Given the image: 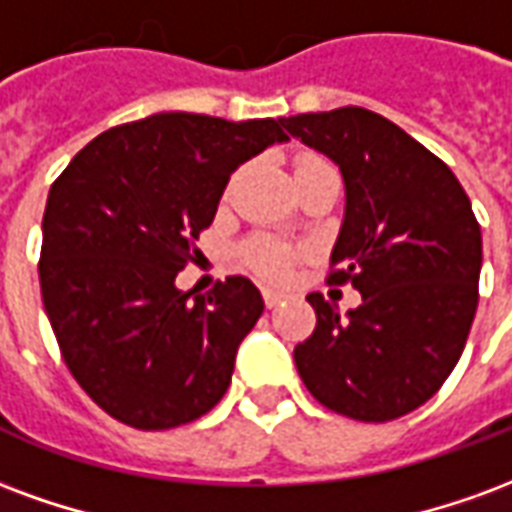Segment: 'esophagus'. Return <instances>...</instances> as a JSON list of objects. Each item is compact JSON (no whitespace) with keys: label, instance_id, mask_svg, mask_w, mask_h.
Instances as JSON below:
<instances>
[{"label":"esophagus","instance_id":"esophagus-1","mask_svg":"<svg viewBox=\"0 0 512 512\" xmlns=\"http://www.w3.org/2000/svg\"><path fill=\"white\" fill-rule=\"evenodd\" d=\"M263 301H266L268 310H274L277 304H282V301H285V293H282V290L266 288V290H263Z\"/></svg>","mask_w":512,"mask_h":512}]
</instances>
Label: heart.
Returning a JSON list of instances; mask_svg holds the SVG:
<instances>
[{"label": "heart", "mask_w": 512, "mask_h": 512, "mask_svg": "<svg viewBox=\"0 0 512 512\" xmlns=\"http://www.w3.org/2000/svg\"><path fill=\"white\" fill-rule=\"evenodd\" d=\"M310 161H318V158H307L301 164H310ZM244 260L246 266L257 271L260 277L285 279L290 274V268H293L296 252L288 244L277 241V238H252L244 249Z\"/></svg>", "instance_id": "obj_1"}]
</instances>
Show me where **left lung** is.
<instances>
[{"label":"left lung","mask_w":512,"mask_h":512,"mask_svg":"<svg viewBox=\"0 0 512 512\" xmlns=\"http://www.w3.org/2000/svg\"><path fill=\"white\" fill-rule=\"evenodd\" d=\"M345 180L329 282H351L348 315L310 293L315 332L293 359L312 397L343 417L389 422L439 392L477 312L483 238L452 169L392 120L343 106L282 117Z\"/></svg>","instance_id":"8db88e82"}]
</instances>
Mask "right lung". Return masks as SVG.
Masks as SVG:
<instances>
[{
  "mask_svg": "<svg viewBox=\"0 0 512 512\" xmlns=\"http://www.w3.org/2000/svg\"><path fill=\"white\" fill-rule=\"evenodd\" d=\"M274 142L279 120L230 123L158 112L109 128L54 180L43 213L40 293L62 359L109 417L167 430L208 414L263 315L246 277L178 290L235 169Z\"/></svg>",
  "mask_w": 512,
  "mask_h": 512,
  "instance_id": "1",
  "label": "right lung"
}]
</instances>
